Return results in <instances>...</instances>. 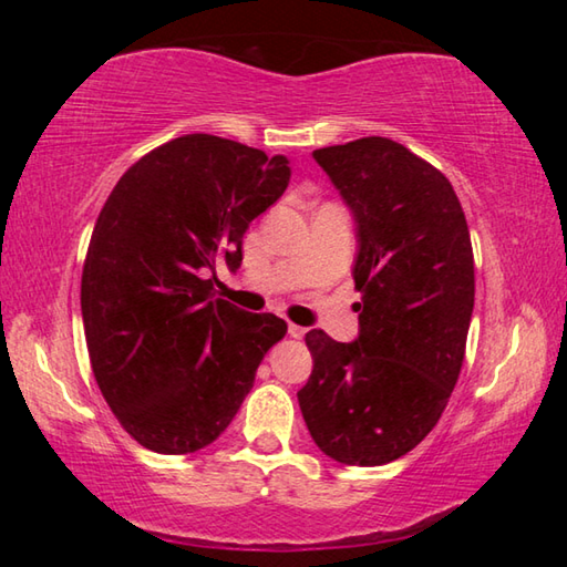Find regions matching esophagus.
<instances>
[{"mask_svg":"<svg viewBox=\"0 0 567 567\" xmlns=\"http://www.w3.org/2000/svg\"><path fill=\"white\" fill-rule=\"evenodd\" d=\"M305 332H307V330L300 328V324H295V322L287 324V334H290V338H295V340H302Z\"/></svg>","mask_w":567,"mask_h":567,"instance_id":"esophagus-1","label":"esophagus"}]
</instances>
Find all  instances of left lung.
I'll list each match as a JSON object with an SVG mask.
<instances>
[{"label":"left lung","mask_w":567,"mask_h":567,"mask_svg":"<svg viewBox=\"0 0 567 567\" xmlns=\"http://www.w3.org/2000/svg\"><path fill=\"white\" fill-rule=\"evenodd\" d=\"M354 219L360 332L305 334L312 375L297 392L324 455L375 467L422 443L453 392L475 305L465 213L443 172L388 137L315 150Z\"/></svg>","instance_id":"8db88e82"}]
</instances>
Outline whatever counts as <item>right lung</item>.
Segmentation results:
<instances>
[{
  "label": "right lung",
  "instance_id": "add662e5",
  "mask_svg": "<svg viewBox=\"0 0 567 567\" xmlns=\"http://www.w3.org/2000/svg\"><path fill=\"white\" fill-rule=\"evenodd\" d=\"M287 185L285 155L185 134L134 162L104 203L82 270L84 334L104 400L152 453L215 443L285 338V320L219 300L207 275L237 270L249 223Z\"/></svg>",
  "mask_w": 567,
  "mask_h": 567
}]
</instances>
